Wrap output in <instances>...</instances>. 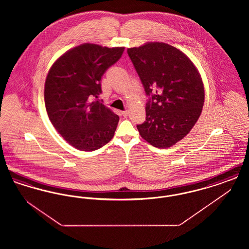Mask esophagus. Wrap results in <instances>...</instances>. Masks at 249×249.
Instances as JSON below:
<instances>
[{
  "instance_id": "esophagus-1",
  "label": "esophagus",
  "mask_w": 249,
  "mask_h": 249,
  "mask_svg": "<svg viewBox=\"0 0 249 249\" xmlns=\"http://www.w3.org/2000/svg\"><path fill=\"white\" fill-rule=\"evenodd\" d=\"M121 114H122V116H123V117H127V116H128V114H129V111H128V110L122 111V113H121Z\"/></svg>"
}]
</instances>
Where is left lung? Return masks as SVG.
Returning a JSON list of instances; mask_svg holds the SVG:
<instances>
[{
    "label": "left lung",
    "instance_id": "left-lung-1",
    "mask_svg": "<svg viewBox=\"0 0 249 249\" xmlns=\"http://www.w3.org/2000/svg\"><path fill=\"white\" fill-rule=\"evenodd\" d=\"M130 60L148 97L142 138L159 148L174 145L195 125L204 103L199 71L182 51L164 43L128 48Z\"/></svg>",
    "mask_w": 249,
    "mask_h": 249
}]
</instances>
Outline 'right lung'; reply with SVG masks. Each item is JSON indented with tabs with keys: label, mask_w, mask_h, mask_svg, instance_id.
I'll return each mask as SVG.
<instances>
[{
	"label": "right lung",
	"mask_w": 249,
	"mask_h": 249,
	"mask_svg": "<svg viewBox=\"0 0 249 249\" xmlns=\"http://www.w3.org/2000/svg\"><path fill=\"white\" fill-rule=\"evenodd\" d=\"M124 48L83 44L56 60L45 84V104L54 128L82 151H94L109 142L119 118L98 99L101 78L122 56Z\"/></svg>",
	"instance_id": "right-lung-1"
}]
</instances>
